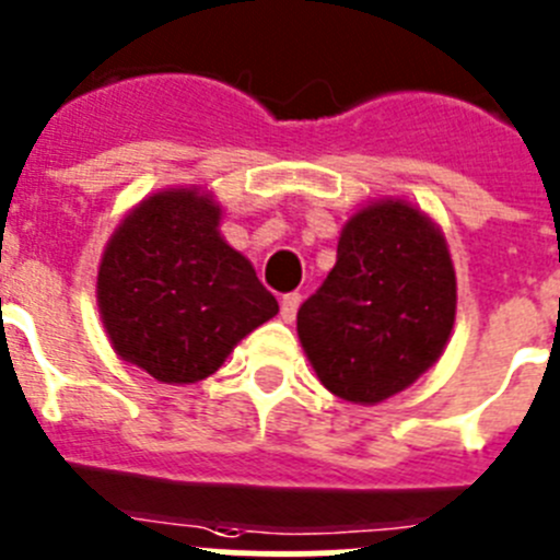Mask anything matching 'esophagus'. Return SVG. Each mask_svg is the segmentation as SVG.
I'll list each match as a JSON object with an SVG mask.
<instances>
[{
    "mask_svg": "<svg viewBox=\"0 0 560 560\" xmlns=\"http://www.w3.org/2000/svg\"><path fill=\"white\" fill-rule=\"evenodd\" d=\"M300 294H285L283 300H280V316H283V322H294L296 311H300Z\"/></svg>",
    "mask_w": 560,
    "mask_h": 560,
    "instance_id": "esophagus-1",
    "label": "esophagus"
}]
</instances>
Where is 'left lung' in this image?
I'll use <instances>...</instances> for the list:
<instances>
[{
  "label": "left lung",
  "mask_w": 560,
  "mask_h": 560,
  "mask_svg": "<svg viewBox=\"0 0 560 560\" xmlns=\"http://www.w3.org/2000/svg\"><path fill=\"white\" fill-rule=\"evenodd\" d=\"M455 305V266L439 224L408 199H374L343 224L336 266L302 302L296 332L327 392L377 405L444 355Z\"/></svg>",
  "instance_id": "8db88e82"
}]
</instances>
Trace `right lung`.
<instances>
[{"label":"right lung","instance_id":"1","mask_svg":"<svg viewBox=\"0 0 560 560\" xmlns=\"http://www.w3.org/2000/svg\"><path fill=\"white\" fill-rule=\"evenodd\" d=\"M219 222L202 186L163 188L127 210L102 253L96 305L113 350L168 386L210 377L280 311Z\"/></svg>","mask_w":560,"mask_h":560}]
</instances>
